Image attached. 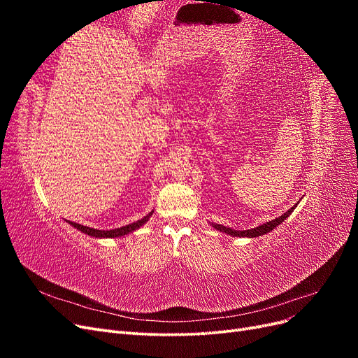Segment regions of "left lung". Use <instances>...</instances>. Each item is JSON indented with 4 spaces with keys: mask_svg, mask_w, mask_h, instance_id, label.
Wrapping results in <instances>:
<instances>
[{
    "mask_svg": "<svg viewBox=\"0 0 358 358\" xmlns=\"http://www.w3.org/2000/svg\"><path fill=\"white\" fill-rule=\"evenodd\" d=\"M296 208H297V204L292 206V208H291L289 210H287L284 215H280L279 218H276V220H273V221H268V222H266V224H263V225H259V227H255V229H251V230H243V231H241V230H233V229H230V227H224V225H221V224H212V227H213V229L220 230V231H222V233L230 234V236H233V237H258V236H263V234H266V233H268V231H272L273 229H276V227H278L280 222H284V221L288 218V216L291 215V212L294 210Z\"/></svg>",
    "mask_w": 358,
    "mask_h": 358,
    "instance_id": "obj_1",
    "label": "left lung"
}]
</instances>
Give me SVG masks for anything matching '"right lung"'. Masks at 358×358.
I'll return each mask as SVG.
<instances>
[{"mask_svg": "<svg viewBox=\"0 0 358 358\" xmlns=\"http://www.w3.org/2000/svg\"><path fill=\"white\" fill-rule=\"evenodd\" d=\"M150 215H152V212H150L149 215H146L145 218H142V220H138V221H136L133 224H128L125 227H121V229H113V230H95V229H91V227L80 225L78 222H70V221H69V224L73 225L74 229H78L79 231L85 233V234L96 237V239H107V237H109V239H112V237H121V236H125L128 233H131V231L140 229V227H142L150 218Z\"/></svg>", "mask_w": 358, "mask_h": 358, "instance_id": "right-lung-1", "label": "right lung"}]
</instances>
